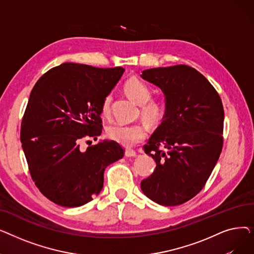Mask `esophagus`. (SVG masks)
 Here are the masks:
<instances>
[{"mask_svg": "<svg viewBox=\"0 0 254 254\" xmlns=\"http://www.w3.org/2000/svg\"><path fill=\"white\" fill-rule=\"evenodd\" d=\"M137 154L132 149H127L126 150V156L127 157H135Z\"/></svg>", "mask_w": 254, "mask_h": 254, "instance_id": "1", "label": "esophagus"}]
</instances>
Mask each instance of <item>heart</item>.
Wrapping results in <instances>:
<instances>
[{"label": "heart", "mask_w": 254, "mask_h": 254, "mask_svg": "<svg viewBox=\"0 0 254 254\" xmlns=\"http://www.w3.org/2000/svg\"><path fill=\"white\" fill-rule=\"evenodd\" d=\"M127 95L136 103L141 105L142 116L151 124L161 122L165 115V104L157 99L151 98V88L141 79L131 77L125 83ZM111 97L107 96L101 105V114L104 117L110 115ZM106 135L110 140L116 141L125 146H134L143 141L147 136V127L143 124H115L106 130Z\"/></svg>", "instance_id": "obj_1"}]
</instances>
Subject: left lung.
<instances>
[{"label": "left lung", "instance_id": "left-lung-1", "mask_svg": "<svg viewBox=\"0 0 254 254\" xmlns=\"http://www.w3.org/2000/svg\"><path fill=\"white\" fill-rule=\"evenodd\" d=\"M141 76L166 96L164 120L143 147L156 167L141 190L159 205L178 206L203 190L218 161L222 102L207 78L190 65L149 69Z\"/></svg>", "mask_w": 254, "mask_h": 254}]
</instances>
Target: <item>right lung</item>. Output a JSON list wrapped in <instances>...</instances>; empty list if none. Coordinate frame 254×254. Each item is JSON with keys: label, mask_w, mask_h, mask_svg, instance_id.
<instances>
[{"label": "right lung", "mask_w": 254, "mask_h": 254, "mask_svg": "<svg viewBox=\"0 0 254 254\" xmlns=\"http://www.w3.org/2000/svg\"><path fill=\"white\" fill-rule=\"evenodd\" d=\"M125 69L64 63L35 84L22 117L20 141L33 181L48 199L80 207L103 189L104 171L125 154L115 141L80 149L102 132L101 105ZM88 142V141H87Z\"/></svg>", "instance_id": "right-lung-1"}]
</instances>
